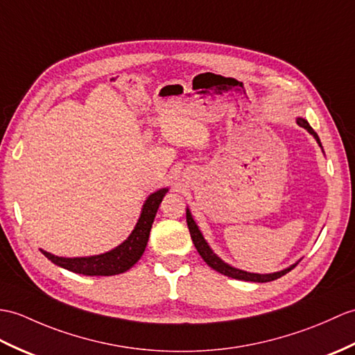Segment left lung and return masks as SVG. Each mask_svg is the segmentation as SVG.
Here are the masks:
<instances>
[{
    "label": "left lung",
    "instance_id": "left-lung-1",
    "mask_svg": "<svg viewBox=\"0 0 355 355\" xmlns=\"http://www.w3.org/2000/svg\"><path fill=\"white\" fill-rule=\"evenodd\" d=\"M296 122H298L300 127L306 128L310 135L315 136V139L318 140V144L320 145V140H319V137H318V135H316V131L309 125V122H307L306 119L298 118V121H296ZM186 220H187L189 232H191L192 242H193V245H195L196 251L200 252L202 260H204L205 263H207V265H209L211 269H215V270L220 272V274H224V275H227V277H232V278H236V279H243V282L266 283V282H274V279H277V278H279V277H283L284 274H287V272H291V270L296 266V265H293V266L287 268V269H284V270H282V272H275V274H268V275L251 274V272H245V270H241V269H236V268L230 266V265H227V263L222 261V260L218 257V255L210 250V246L207 245V242L204 241V237H202L200 230H198L196 224H195L192 216H191V211H189V210L186 211Z\"/></svg>",
    "mask_w": 355,
    "mask_h": 355
}]
</instances>
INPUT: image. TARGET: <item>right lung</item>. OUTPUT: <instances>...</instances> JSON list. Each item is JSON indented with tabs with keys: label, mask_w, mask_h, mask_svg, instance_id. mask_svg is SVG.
I'll use <instances>...</instances> for the list:
<instances>
[{
	"label": "right lung",
	"mask_w": 355,
	"mask_h": 355,
	"mask_svg": "<svg viewBox=\"0 0 355 355\" xmlns=\"http://www.w3.org/2000/svg\"><path fill=\"white\" fill-rule=\"evenodd\" d=\"M166 192L168 189H162V191H157L153 195H150V198H148L146 202L144 204L142 213H140V218L133 230V233H131L127 241L121 243L118 248H114L101 255H94V257H80V259L57 257V255H53L46 251H42V254L48 260H51L54 265L68 269L71 272H76V274L90 275V277L94 275L110 277V275L122 274V272L128 270L140 257H142L148 237H150L155 213H157L159 205Z\"/></svg>",
	"instance_id": "add662e5"
}]
</instances>
